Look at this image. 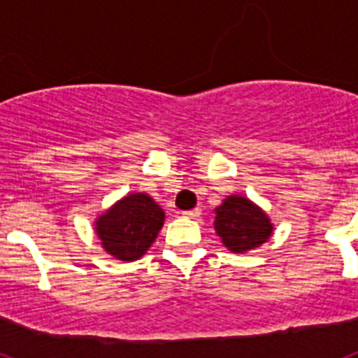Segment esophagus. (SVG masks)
Instances as JSON below:
<instances>
[{"label": "esophagus", "mask_w": 358, "mask_h": 358, "mask_svg": "<svg viewBox=\"0 0 358 358\" xmlns=\"http://www.w3.org/2000/svg\"><path fill=\"white\" fill-rule=\"evenodd\" d=\"M201 208H194V210H188V211H182V217L186 218H199L201 217Z\"/></svg>", "instance_id": "34e87169"}]
</instances>
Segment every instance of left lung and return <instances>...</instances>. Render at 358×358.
<instances>
[{"label": "left lung", "mask_w": 358, "mask_h": 358, "mask_svg": "<svg viewBox=\"0 0 358 358\" xmlns=\"http://www.w3.org/2000/svg\"><path fill=\"white\" fill-rule=\"evenodd\" d=\"M215 213V231L233 252L251 251L267 242L273 233V224L267 215L245 197L231 195Z\"/></svg>", "instance_id": "8db88e82"}]
</instances>
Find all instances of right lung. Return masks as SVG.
<instances>
[{"mask_svg": "<svg viewBox=\"0 0 358 358\" xmlns=\"http://www.w3.org/2000/svg\"><path fill=\"white\" fill-rule=\"evenodd\" d=\"M164 213L147 194L118 201L96 220V235L109 255L134 262L147 252L163 227Z\"/></svg>", "mask_w": 358, "mask_h": 358, "instance_id": "right-lung-1", "label": "right lung"}]
</instances>
